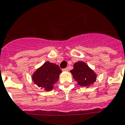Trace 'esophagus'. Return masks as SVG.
<instances>
[{
    "label": "esophagus",
    "mask_w": 125,
    "mask_h": 125,
    "mask_svg": "<svg viewBox=\"0 0 125 125\" xmlns=\"http://www.w3.org/2000/svg\"><path fill=\"white\" fill-rule=\"evenodd\" d=\"M63 71H69V69H68V68H65V69H62Z\"/></svg>",
    "instance_id": "34e87169"
}]
</instances>
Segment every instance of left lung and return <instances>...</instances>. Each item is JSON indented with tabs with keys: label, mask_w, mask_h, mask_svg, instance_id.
I'll use <instances>...</instances> for the list:
<instances>
[{
	"label": "left lung",
	"mask_w": 125,
	"mask_h": 125,
	"mask_svg": "<svg viewBox=\"0 0 125 125\" xmlns=\"http://www.w3.org/2000/svg\"><path fill=\"white\" fill-rule=\"evenodd\" d=\"M73 78L81 86L89 87L96 82L97 75L85 62H78L71 71Z\"/></svg>",
	"instance_id": "left-lung-1"
}]
</instances>
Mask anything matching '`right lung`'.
Segmentation results:
<instances>
[{"label": "right lung", "mask_w": 125, "mask_h": 125, "mask_svg": "<svg viewBox=\"0 0 125 125\" xmlns=\"http://www.w3.org/2000/svg\"><path fill=\"white\" fill-rule=\"evenodd\" d=\"M62 70L59 66L53 63L46 62L34 72L32 79L34 83L38 87L49 91L53 89L54 85L58 82Z\"/></svg>", "instance_id": "right-lung-1"}]
</instances>
